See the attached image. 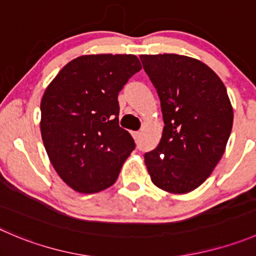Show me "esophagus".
Returning <instances> with one entry per match:
<instances>
[{
    "instance_id": "34e87169",
    "label": "esophagus",
    "mask_w": 256,
    "mask_h": 256,
    "mask_svg": "<svg viewBox=\"0 0 256 256\" xmlns=\"http://www.w3.org/2000/svg\"><path fill=\"white\" fill-rule=\"evenodd\" d=\"M140 135H141L140 131H134V132H132V136H134V138H135V140H138Z\"/></svg>"
}]
</instances>
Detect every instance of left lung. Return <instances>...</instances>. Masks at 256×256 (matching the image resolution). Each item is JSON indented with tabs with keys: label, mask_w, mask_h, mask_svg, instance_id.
<instances>
[{
	"label": "left lung",
	"mask_w": 256,
	"mask_h": 256,
	"mask_svg": "<svg viewBox=\"0 0 256 256\" xmlns=\"http://www.w3.org/2000/svg\"><path fill=\"white\" fill-rule=\"evenodd\" d=\"M158 91L164 130L156 148L145 154L154 185L171 194L199 188L222 158L234 112L226 88L204 62L176 54H141Z\"/></svg>",
	"instance_id": "1"
}]
</instances>
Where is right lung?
<instances>
[{"instance_id":"add662e5","label":"right lung","mask_w":256,"mask_h":256,"mask_svg":"<svg viewBox=\"0 0 256 256\" xmlns=\"http://www.w3.org/2000/svg\"><path fill=\"white\" fill-rule=\"evenodd\" d=\"M141 70L135 54H84L61 68L41 100V136L64 182L95 194L118 180L135 148L118 126V96Z\"/></svg>"}]
</instances>
